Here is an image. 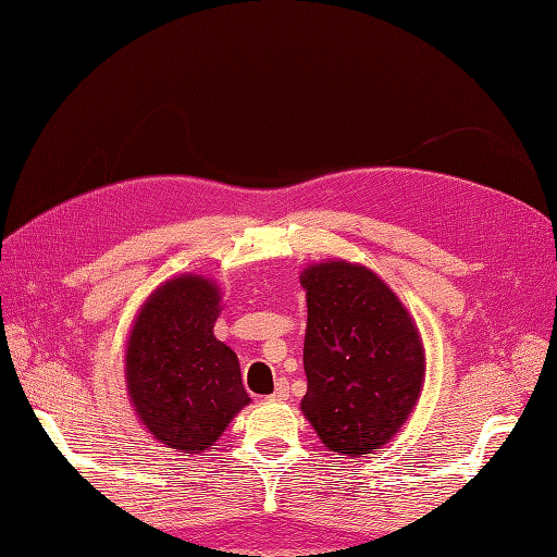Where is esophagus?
<instances>
[{
    "instance_id": "1",
    "label": "esophagus",
    "mask_w": 557,
    "mask_h": 557,
    "mask_svg": "<svg viewBox=\"0 0 557 557\" xmlns=\"http://www.w3.org/2000/svg\"><path fill=\"white\" fill-rule=\"evenodd\" d=\"M290 397V387H288V381H278L276 383V391H274V395H269V401H285Z\"/></svg>"
}]
</instances>
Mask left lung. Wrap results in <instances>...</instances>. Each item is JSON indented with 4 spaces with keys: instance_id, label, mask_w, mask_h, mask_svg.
I'll return each mask as SVG.
<instances>
[{
    "instance_id": "8db88e82",
    "label": "left lung",
    "mask_w": 557,
    "mask_h": 557,
    "mask_svg": "<svg viewBox=\"0 0 557 557\" xmlns=\"http://www.w3.org/2000/svg\"><path fill=\"white\" fill-rule=\"evenodd\" d=\"M305 372L299 409L327 450L348 458L385 446L425 383L413 315L372 269L348 260L307 264Z\"/></svg>"
}]
</instances>
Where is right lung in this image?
<instances>
[{
	"mask_svg": "<svg viewBox=\"0 0 557 557\" xmlns=\"http://www.w3.org/2000/svg\"><path fill=\"white\" fill-rule=\"evenodd\" d=\"M221 285L181 274L146 297L127 336L125 383L146 432L170 450H209L244 407L239 358L215 339Z\"/></svg>",
	"mask_w": 557,
	"mask_h": 557,
	"instance_id": "right-lung-1",
	"label": "right lung"
}]
</instances>
